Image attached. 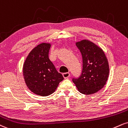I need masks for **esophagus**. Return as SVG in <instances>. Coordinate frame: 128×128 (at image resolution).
<instances>
[{
  "instance_id": "esophagus-1",
  "label": "esophagus",
  "mask_w": 128,
  "mask_h": 128,
  "mask_svg": "<svg viewBox=\"0 0 128 128\" xmlns=\"http://www.w3.org/2000/svg\"><path fill=\"white\" fill-rule=\"evenodd\" d=\"M62 75H63V76H64V78H65V79H68V78L70 76V73H68V72H67V73H64L62 74Z\"/></svg>"
}]
</instances>
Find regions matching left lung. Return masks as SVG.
<instances>
[{"label":"left lung","instance_id":"obj_1","mask_svg":"<svg viewBox=\"0 0 128 128\" xmlns=\"http://www.w3.org/2000/svg\"><path fill=\"white\" fill-rule=\"evenodd\" d=\"M82 54L81 74L72 81L83 94L90 95L102 89L109 74L108 63L103 50L91 42L84 40L76 43Z\"/></svg>","mask_w":128,"mask_h":128}]
</instances>
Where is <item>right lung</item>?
<instances>
[{
  "label": "right lung",
  "mask_w": 128,
  "mask_h": 128,
  "mask_svg": "<svg viewBox=\"0 0 128 128\" xmlns=\"http://www.w3.org/2000/svg\"><path fill=\"white\" fill-rule=\"evenodd\" d=\"M50 44L43 43L29 54L23 66V75L29 89L35 94L48 96L55 92L62 74L56 70L49 58Z\"/></svg>",
  "instance_id": "obj_1"
}]
</instances>
